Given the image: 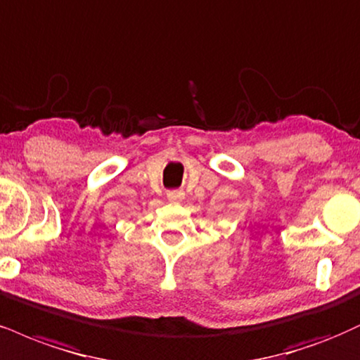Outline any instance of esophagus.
I'll list each match as a JSON object with an SVG mask.
<instances>
[{
  "label": "esophagus",
  "instance_id": "34e87169",
  "mask_svg": "<svg viewBox=\"0 0 360 360\" xmlns=\"http://www.w3.org/2000/svg\"><path fill=\"white\" fill-rule=\"evenodd\" d=\"M167 198L171 199V201H177V199L183 198V191H179V189H172V191L167 193Z\"/></svg>",
  "mask_w": 360,
  "mask_h": 360
}]
</instances>
